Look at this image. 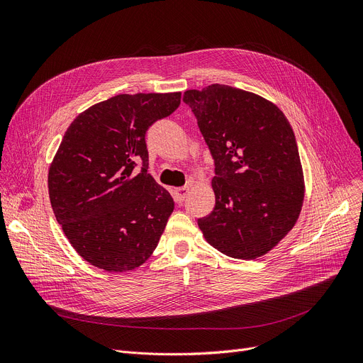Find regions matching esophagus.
Here are the masks:
<instances>
[{
  "mask_svg": "<svg viewBox=\"0 0 363 363\" xmlns=\"http://www.w3.org/2000/svg\"><path fill=\"white\" fill-rule=\"evenodd\" d=\"M188 191H189V188H188V186L177 188V189H175V199H177V201H179V203H181V201L186 197Z\"/></svg>",
  "mask_w": 363,
  "mask_h": 363,
  "instance_id": "1",
  "label": "esophagus"
}]
</instances>
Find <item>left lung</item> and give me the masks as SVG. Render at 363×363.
<instances>
[{"label":"left lung","instance_id":"1","mask_svg":"<svg viewBox=\"0 0 363 363\" xmlns=\"http://www.w3.org/2000/svg\"><path fill=\"white\" fill-rule=\"evenodd\" d=\"M184 101L215 159L216 204L197 220L206 241L234 259L266 255L293 230L304 199L290 122L269 100L228 85L188 89Z\"/></svg>","mask_w":363,"mask_h":363}]
</instances>
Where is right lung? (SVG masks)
Returning <instances> with one entry per match:
<instances>
[{
	"label": "right lung",
	"instance_id": "obj_1",
	"mask_svg": "<svg viewBox=\"0 0 363 363\" xmlns=\"http://www.w3.org/2000/svg\"><path fill=\"white\" fill-rule=\"evenodd\" d=\"M179 104L181 92L119 94L67 128L48 170L50 201L73 249L95 268L132 271L157 247L175 203L147 174L145 132Z\"/></svg>",
	"mask_w": 363,
	"mask_h": 363
}]
</instances>
